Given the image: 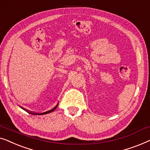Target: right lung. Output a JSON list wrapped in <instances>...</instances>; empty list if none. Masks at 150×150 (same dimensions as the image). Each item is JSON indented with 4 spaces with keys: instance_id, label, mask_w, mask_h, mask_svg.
I'll return each mask as SVG.
<instances>
[{
    "instance_id": "1",
    "label": "right lung",
    "mask_w": 150,
    "mask_h": 150,
    "mask_svg": "<svg viewBox=\"0 0 150 150\" xmlns=\"http://www.w3.org/2000/svg\"><path fill=\"white\" fill-rule=\"evenodd\" d=\"M58 107V105H56V107H54V108H53L52 109H51V110H49V111H45V112H43V113H33V112H30V111H28V113H30V114H39V115H43V114H46V113H50V112H52V111H54L55 109H56V107Z\"/></svg>"
}]
</instances>
